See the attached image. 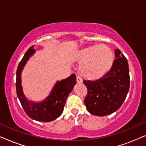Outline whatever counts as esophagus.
<instances>
[{"instance_id":"1","label":"esophagus","mask_w":146,"mask_h":146,"mask_svg":"<svg viewBox=\"0 0 146 146\" xmlns=\"http://www.w3.org/2000/svg\"><path fill=\"white\" fill-rule=\"evenodd\" d=\"M76 81L78 83H82V78L79 76H76Z\"/></svg>"}]
</instances>
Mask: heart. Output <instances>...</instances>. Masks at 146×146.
<instances>
[{
  "label": "heart",
  "mask_w": 146,
  "mask_h": 146,
  "mask_svg": "<svg viewBox=\"0 0 146 146\" xmlns=\"http://www.w3.org/2000/svg\"><path fill=\"white\" fill-rule=\"evenodd\" d=\"M75 59L81 62L80 72L84 77L97 79L110 70L114 54L108 46L96 44L80 50L76 54Z\"/></svg>",
  "instance_id": "b5f03b06"
}]
</instances>
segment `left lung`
Instances as JSON below:
<instances>
[{"label": "left lung", "mask_w": 146, "mask_h": 146, "mask_svg": "<svg viewBox=\"0 0 146 146\" xmlns=\"http://www.w3.org/2000/svg\"><path fill=\"white\" fill-rule=\"evenodd\" d=\"M115 57L110 70L104 76L93 81L83 80L88 89L84 104L92 114L104 116L113 113L122 105L128 93V62L118 49L115 50Z\"/></svg>", "instance_id": "1"}]
</instances>
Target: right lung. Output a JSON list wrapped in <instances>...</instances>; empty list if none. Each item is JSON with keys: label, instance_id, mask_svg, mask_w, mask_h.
<instances>
[{"label": "right lung", "instance_id": "right-lung-1", "mask_svg": "<svg viewBox=\"0 0 146 146\" xmlns=\"http://www.w3.org/2000/svg\"><path fill=\"white\" fill-rule=\"evenodd\" d=\"M33 47V46L26 52L18 66L16 80L17 94L24 110L31 118L48 122L54 120L62 114L67 98L76 83V76L72 74L67 78L57 82L49 96L41 102L35 103L27 100L22 88L21 72L29 57L35 53Z\"/></svg>", "mask_w": 146, "mask_h": 146}]
</instances>
